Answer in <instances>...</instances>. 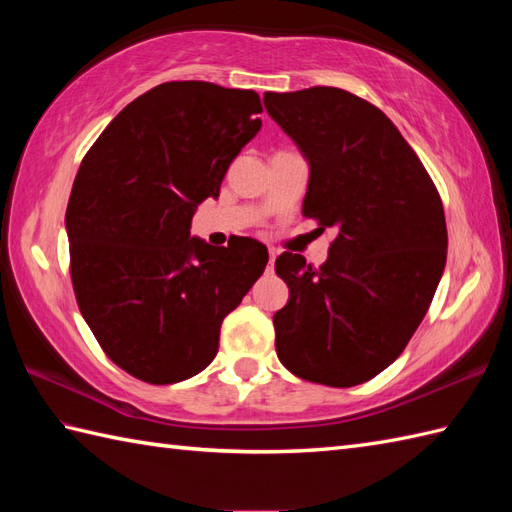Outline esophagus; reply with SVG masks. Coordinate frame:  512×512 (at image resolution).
I'll return each mask as SVG.
<instances>
[{"mask_svg":"<svg viewBox=\"0 0 512 512\" xmlns=\"http://www.w3.org/2000/svg\"><path fill=\"white\" fill-rule=\"evenodd\" d=\"M275 257H277V253L273 248L268 250V270H273V266H275Z\"/></svg>","mask_w":512,"mask_h":512,"instance_id":"34e87169","label":"esophagus"}]
</instances>
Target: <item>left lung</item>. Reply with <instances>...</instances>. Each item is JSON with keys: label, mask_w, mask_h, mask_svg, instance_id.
Wrapping results in <instances>:
<instances>
[{"label": "left lung", "mask_w": 512, "mask_h": 512, "mask_svg": "<svg viewBox=\"0 0 512 512\" xmlns=\"http://www.w3.org/2000/svg\"><path fill=\"white\" fill-rule=\"evenodd\" d=\"M270 118L295 140L310 178L303 215L336 228L328 262L281 253L290 297L275 347L292 374L352 387L396 361L436 295L447 222L427 169L389 118L339 88L266 92Z\"/></svg>", "instance_id": "left-lung-1"}]
</instances>
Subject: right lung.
Wrapping results in <instances>:
<instances>
[{
	"label": "right lung",
	"instance_id": "obj_1",
	"mask_svg": "<svg viewBox=\"0 0 512 512\" xmlns=\"http://www.w3.org/2000/svg\"><path fill=\"white\" fill-rule=\"evenodd\" d=\"M259 114L253 90L162 83L105 127L76 173L65 211L74 295L103 352L145 383L200 374L268 264L257 239L220 248L191 237L195 209L220 195Z\"/></svg>",
	"mask_w": 512,
	"mask_h": 512
}]
</instances>
